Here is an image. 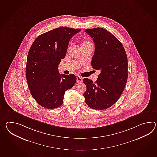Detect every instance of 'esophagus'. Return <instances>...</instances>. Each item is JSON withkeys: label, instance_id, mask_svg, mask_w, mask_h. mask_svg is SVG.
<instances>
[{"label": "esophagus", "instance_id": "1", "mask_svg": "<svg viewBox=\"0 0 157 157\" xmlns=\"http://www.w3.org/2000/svg\"><path fill=\"white\" fill-rule=\"evenodd\" d=\"M83 82V78L80 77V76H77V83H81Z\"/></svg>", "mask_w": 157, "mask_h": 157}]
</instances>
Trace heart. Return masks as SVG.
I'll list each match as a JSON object with an SVG mask.
<instances>
[{"label":"heart","instance_id":"obj_1","mask_svg":"<svg viewBox=\"0 0 157 157\" xmlns=\"http://www.w3.org/2000/svg\"><path fill=\"white\" fill-rule=\"evenodd\" d=\"M91 43L88 40H84L82 43V45H87V44H91Z\"/></svg>","mask_w":157,"mask_h":157}]
</instances>
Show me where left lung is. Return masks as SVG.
Here are the masks:
<instances>
[{"label": "left lung", "instance_id": "obj_1", "mask_svg": "<svg viewBox=\"0 0 157 157\" xmlns=\"http://www.w3.org/2000/svg\"><path fill=\"white\" fill-rule=\"evenodd\" d=\"M93 39L95 45L91 65L100 70L94 83L87 78L83 82L87 87L84 93L85 102L90 108L106 109L121 96L128 78V59L122 43L103 28L85 30Z\"/></svg>", "mask_w": 157, "mask_h": 157}]
</instances>
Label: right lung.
Returning a JSON list of instances; mask_svg holds the SVG:
<instances>
[{"mask_svg":"<svg viewBox=\"0 0 157 157\" xmlns=\"http://www.w3.org/2000/svg\"><path fill=\"white\" fill-rule=\"evenodd\" d=\"M80 31L56 28L38 36L29 51L26 67L28 87L33 98L43 108L61 106L65 91L76 83L74 74H61L58 67L66 56L70 39Z\"/></svg>","mask_w":157,"mask_h":157,"instance_id":"right-lung-1","label":"right lung"}]
</instances>
